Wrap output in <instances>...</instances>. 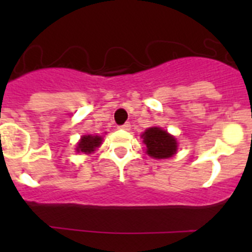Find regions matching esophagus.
<instances>
[{
	"mask_svg": "<svg viewBox=\"0 0 252 252\" xmlns=\"http://www.w3.org/2000/svg\"><path fill=\"white\" fill-rule=\"evenodd\" d=\"M120 128H121V130H130V127H131V124L130 122H126V124H124V125H121V126H119Z\"/></svg>",
	"mask_w": 252,
	"mask_h": 252,
	"instance_id": "esophagus-1",
	"label": "esophagus"
}]
</instances>
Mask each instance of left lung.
<instances>
[{
    "label": "left lung",
    "mask_w": 252,
    "mask_h": 252,
    "mask_svg": "<svg viewBox=\"0 0 252 252\" xmlns=\"http://www.w3.org/2000/svg\"><path fill=\"white\" fill-rule=\"evenodd\" d=\"M146 153L151 158L166 159L177 153V140L159 127H150L142 133Z\"/></svg>",
    "instance_id": "8db88e82"
}]
</instances>
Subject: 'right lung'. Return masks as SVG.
Listing matches in <instances>:
<instances>
[{
    "instance_id": "obj_1",
    "label": "right lung",
    "mask_w": 252,
    "mask_h": 252,
    "mask_svg": "<svg viewBox=\"0 0 252 252\" xmlns=\"http://www.w3.org/2000/svg\"><path fill=\"white\" fill-rule=\"evenodd\" d=\"M102 137L99 136H92V135H87L83 136L77 145V150L82 151V153H92L95 150V148H98L101 145Z\"/></svg>"
}]
</instances>
